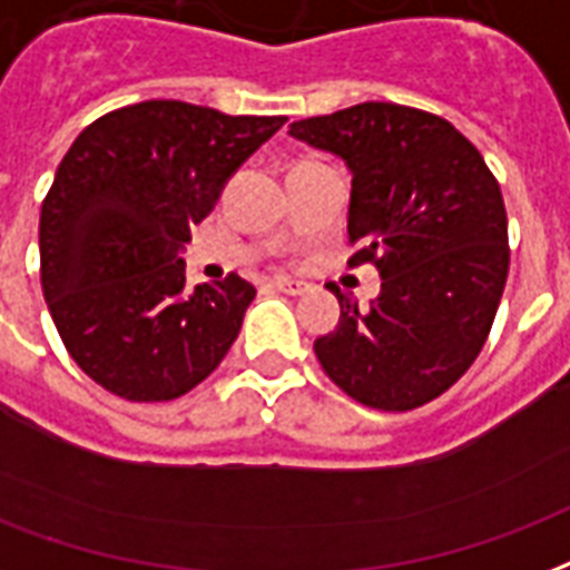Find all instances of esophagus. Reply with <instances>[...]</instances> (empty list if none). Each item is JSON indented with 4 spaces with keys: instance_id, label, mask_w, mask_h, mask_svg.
Instances as JSON below:
<instances>
[{
    "instance_id": "esophagus-1",
    "label": "esophagus",
    "mask_w": 570,
    "mask_h": 570,
    "mask_svg": "<svg viewBox=\"0 0 570 570\" xmlns=\"http://www.w3.org/2000/svg\"><path fill=\"white\" fill-rule=\"evenodd\" d=\"M274 286H277L281 293H286V296H305L307 289H311V284H305V281H293V277H274Z\"/></svg>"
}]
</instances>
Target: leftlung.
Here are the masks:
<instances>
[{"label":"left lung","instance_id":"8db88e82","mask_svg":"<svg viewBox=\"0 0 570 570\" xmlns=\"http://www.w3.org/2000/svg\"><path fill=\"white\" fill-rule=\"evenodd\" d=\"M289 135L347 163L350 265L371 263L383 281L371 307L335 289L341 320L314 353L350 399L414 411L489 338L510 265L499 180L456 126L407 105H353Z\"/></svg>","mask_w":570,"mask_h":570}]
</instances>
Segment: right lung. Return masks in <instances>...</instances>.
<instances>
[{
	"label": "right lung",
	"instance_id": "1",
	"mask_svg": "<svg viewBox=\"0 0 570 570\" xmlns=\"http://www.w3.org/2000/svg\"><path fill=\"white\" fill-rule=\"evenodd\" d=\"M286 117L150 99L105 114L62 156L41 202V289L69 356L126 402L199 386L238 338L256 286H187L189 226Z\"/></svg>",
	"mask_w": 570,
	"mask_h": 570
}]
</instances>
